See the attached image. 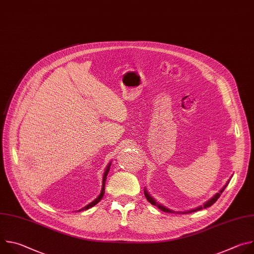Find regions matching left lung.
Here are the masks:
<instances>
[{
    "instance_id": "1",
    "label": "left lung",
    "mask_w": 254,
    "mask_h": 254,
    "mask_svg": "<svg viewBox=\"0 0 254 254\" xmlns=\"http://www.w3.org/2000/svg\"><path fill=\"white\" fill-rule=\"evenodd\" d=\"M229 181L230 180H228L227 181V183L223 186V188L218 192V193H216L211 199H209L207 202H205L202 206H199V207H197V208H195V209H192V210H189V211H185V212H183V214H186V213H192V212H195V211H199V210H202V209H205V208H207V207H210V206H212L216 201H217V199H218L219 197H220V195L222 194V192L225 190V188L227 187V185H228V183H229ZM143 193H144V196H146V198H147V200L152 204V205H155V206H157L159 209H161L162 211H164V212H167V213H174L175 211H173V210H171V209H168L167 207H165V206H163L162 204H160V203H158V202H156V200L148 193V191L144 189L143 190ZM177 213H180V212H177Z\"/></svg>"
}]
</instances>
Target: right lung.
Listing matches in <instances>:
<instances>
[{"label": "right lung", "instance_id": "add662e5", "mask_svg": "<svg viewBox=\"0 0 254 254\" xmlns=\"http://www.w3.org/2000/svg\"><path fill=\"white\" fill-rule=\"evenodd\" d=\"M111 165H112V162L107 165V167L105 168V171H104V173H103V177H102V188H101V192H100V194L98 195V197L94 200V201H92L91 203H89L88 205H86L85 207H83L82 209H80V210H78V212L79 211H83V210H87V209H89V208H91V207H93L94 205H96L101 199H102V197H103V195H104V186H105V181H106V177H107V174H108V172H110V169H111Z\"/></svg>", "mask_w": 254, "mask_h": 254}]
</instances>
